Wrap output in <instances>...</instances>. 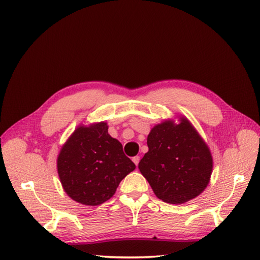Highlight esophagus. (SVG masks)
<instances>
[{
  "instance_id": "esophagus-1",
  "label": "esophagus",
  "mask_w": 260,
  "mask_h": 260,
  "mask_svg": "<svg viewBox=\"0 0 260 260\" xmlns=\"http://www.w3.org/2000/svg\"><path fill=\"white\" fill-rule=\"evenodd\" d=\"M133 162L135 163V165H139V163H140V156H134L133 157Z\"/></svg>"
}]
</instances>
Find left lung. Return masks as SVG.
Masks as SVG:
<instances>
[{
    "mask_svg": "<svg viewBox=\"0 0 260 260\" xmlns=\"http://www.w3.org/2000/svg\"><path fill=\"white\" fill-rule=\"evenodd\" d=\"M147 146L139 169L158 199L181 204L204 191L212 173V155L185 117H180L179 124L164 120L154 126Z\"/></svg>",
    "mask_w": 260,
    "mask_h": 260,
    "instance_id": "8db88e82",
    "label": "left lung"
}]
</instances>
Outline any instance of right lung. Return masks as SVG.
Returning <instances> with one entry per match:
<instances>
[{"instance_id":"add662e5","label":"right lung","mask_w":260,"mask_h":260,"mask_svg":"<svg viewBox=\"0 0 260 260\" xmlns=\"http://www.w3.org/2000/svg\"><path fill=\"white\" fill-rule=\"evenodd\" d=\"M64 192L78 203L98 206L112 198L120 181L135 170L105 121L80 125L64 143L57 159Z\"/></svg>"}]
</instances>
